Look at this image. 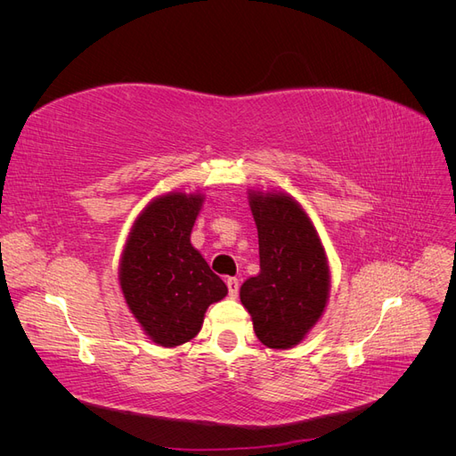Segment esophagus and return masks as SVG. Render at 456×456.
I'll use <instances>...</instances> for the list:
<instances>
[{
  "mask_svg": "<svg viewBox=\"0 0 456 456\" xmlns=\"http://www.w3.org/2000/svg\"><path fill=\"white\" fill-rule=\"evenodd\" d=\"M226 285H228V295L232 298H236L238 293H240V281H238V278H228Z\"/></svg>",
  "mask_w": 456,
  "mask_h": 456,
  "instance_id": "obj_1",
  "label": "esophagus"
}]
</instances>
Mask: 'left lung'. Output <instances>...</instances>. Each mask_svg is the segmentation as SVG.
Returning <instances> with one entry per match:
<instances>
[{
	"instance_id": "obj_1",
	"label": "left lung",
	"mask_w": 456,
	"mask_h": 456,
	"mask_svg": "<svg viewBox=\"0 0 456 456\" xmlns=\"http://www.w3.org/2000/svg\"><path fill=\"white\" fill-rule=\"evenodd\" d=\"M258 232L260 272L240 289L258 340L289 350L322 320L330 293L325 247L312 218L281 190H249Z\"/></svg>"
}]
</instances>
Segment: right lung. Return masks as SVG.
<instances>
[{"mask_svg":"<svg viewBox=\"0 0 456 456\" xmlns=\"http://www.w3.org/2000/svg\"><path fill=\"white\" fill-rule=\"evenodd\" d=\"M203 201L200 190L154 198L134 218L119 256L118 280L127 308L163 348L194 338L207 308L228 295L190 241Z\"/></svg>","mask_w":456,"mask_h":456,"instance_id":"1","label":"right lung"}]
</instances>
